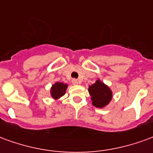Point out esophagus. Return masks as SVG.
<instances>
[{
    "label": "esophagus",
    "mask_w": 153,
    "mask_h": 153,
    "mask_svg": "<svg viewBox=\"0 0 153 153\" xmlns=\"http://www.w3.org/2000/svg\"><path fill=\"white\" fill-rule=\"evenodd\" d=\"M72 83L73 85H78V84H80V81H78L77 79H72Z\"/></svg>",
    "instance_id": "1"
}]
</instances>
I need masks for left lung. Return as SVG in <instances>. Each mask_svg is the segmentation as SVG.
<instances>
[{
    "label": "left lung",
    "instance_id": "left-lung-1",
    "mask_svg": "<svg viewBox=\"0 0 153 153\" xmlns=\"http://www.w3.org/2000/svg\"><path fill=\"white\" fill-rule=\"evenodd\" d=\"M89 93L91 96L92 104L96 108H102L112 100V91L106 85L100 81L89 87Z\"/></svg>",
    "mask_w": 153,
    "mask_h": 153
}]
</instances>
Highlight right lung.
<instances>
[{"label":"right lung","instance_id":"1","mask_svg":"<svg viewBox=\"0 0 153 153\" xmlns=\"http://www.w3.org/2000/svg\"><path fill=\"white\" fill-rule=\"evenodd\" d=\"M67 87H68V85L66 84L57 82L51 88V96L53 97V99L54 100L59 99L60 97L64 95Z\"/></svg>","mask_w":153,"mask_h":153}]
</instances>
